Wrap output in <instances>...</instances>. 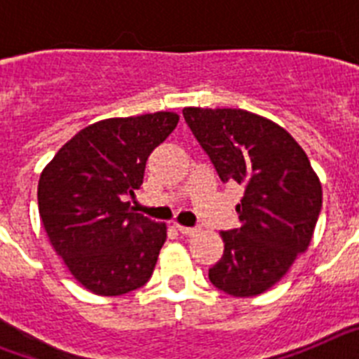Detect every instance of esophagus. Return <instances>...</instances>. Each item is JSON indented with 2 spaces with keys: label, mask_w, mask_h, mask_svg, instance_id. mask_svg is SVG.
<instances>
[{
  "label": "esophagus",
  "mask_w": 359,
  "mask_h": 359,
  "mask_svg": "<svg viewBox=\"0 0 359 359\" xmlns=\"http://www.w3.org/2000/svg\"><path fill=\"white\" fill-rule=\"evenodd\" d=\"M176 230L182 233V236L190 237V236H196L198 233V228H189V226H182V224H176Z\"/></svg>",
  "instance_id": "1"
}]
</instances>
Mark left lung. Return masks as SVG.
Masks as SVG:
<instances>
[{"label": "left lung", "mask_w": 359, "mask_h": 359, "mask_svg": "<svg viewBox=\"0 0 359 359\" xmlns=\"http://www.w3.org/2000/svg\"><path fill=\"white\" fill-rule=\"evenodd\" d=\"M221 182H237L239 228L221 231L223 257L208 269L217 290L255 297L275 286L307 250L322 185L304 149L271 120L244 109H183Z\"/></svg>", "instance_id": "1"}]
</instances>
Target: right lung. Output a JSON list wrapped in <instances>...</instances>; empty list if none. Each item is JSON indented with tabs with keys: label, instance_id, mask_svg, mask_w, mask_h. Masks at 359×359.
<instances>
[{
	"label": "right lung",
	"instance_id": "right-lung-1",
	"mask_svg": "<svg viewBox=\"0 0 359 359\" xmlns=\"http://www.w3.org/2000/svg\"><path fill=\"white\" fill-rule=\"evenodd\" d=\"M180 116L158 111L91 123L41 172L37 203L57 255L86 290L116 297L151 278L167 226L131 208L151 152Z\"/></svg>",
	"mask_w": 359,
	"mask_h": 359
}]
</instances>
